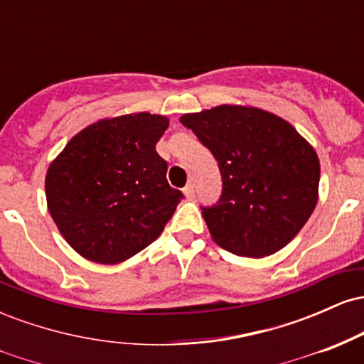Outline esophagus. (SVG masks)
Here are the masks:
<instances>
[{"mask_svg":"<svg viewBox=\"0 0 364 364\" xmlns=\"http://www.w3.org/2000/svg\"><path fill=\"white\" fill-rule=\"evenodd\" d=\"M183 193H185L186 198H193V196H195L193 183H190V185H186L185 188H183Z\"/></svg>","mask_w":364,"mask_h":364,"instance_id":"esophagus-1","label":"esophagus"}]
</instances>
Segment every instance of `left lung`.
<instances>
[{
	"instance_id": "8db88e82",
	"label": "left lung",
	"mask_w": 364,
	"mask_h": 364,
	"mask_svg": "<svg viewBox=\"0 0 364 364\" xmlns=\"http://www.w3.org/2000/svg\"><path fill=\"white\" fill-rule=\"evenodd\" d=\"M179 121L214 154L223 174L219 203L203 208L212 240L237 257L282 250L318 202L320 161L310 141L281 116L240 104Z\"/></svg>"
}]
</instances>
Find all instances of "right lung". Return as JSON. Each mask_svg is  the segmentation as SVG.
Segmentation results:
<instances>
[{"instance_id": "right-lung-1", "label": "right lung", "mask_w": 364, "mask_h": 364, "mask_svg": "<svg viewBox=\"0 0 364 364\" xmlns=\"http://www.w3.org/2000/svg\"><path fill=\"white\" fill-rule=\"evenodd\" d=\"M162 114L95 121L72 136L46 173V200L66 243L87 260L114 265L156 241L183 193L169 186L156 144Z\"/></svg>"}]
</instances>
